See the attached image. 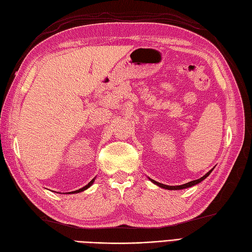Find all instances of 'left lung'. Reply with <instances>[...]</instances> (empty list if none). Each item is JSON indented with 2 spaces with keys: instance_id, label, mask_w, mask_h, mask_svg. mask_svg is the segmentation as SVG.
<instances>
[{
  "instance_id": "1",
  "label": "left lung",
  "mask_w": 252,
  "mask_h": 252,
  "mask_svg": "<svg viewBox=\"0 0 252 252\" xmlns=\"http://www.w3.org/2000/svg\"><path fill=\"white\" fill-rule=\"evenodd\" d=\"M212 172V170H210L209 171V172L207 173V174H205L202 176V178H200V179H198V180H195V181H191V182H189V183H186V184H183V185H179V186H169V185H164V184H161V183H158V182H156V181H154V180H152V182H154L155 184H157L158 186H160V187H162V189H170V190H172V189H187V187H190V186H194V185H196V184H198V183H200V182L202 181V180H205L207 176L210 174Z\"/></svg>"
}]
</instances>
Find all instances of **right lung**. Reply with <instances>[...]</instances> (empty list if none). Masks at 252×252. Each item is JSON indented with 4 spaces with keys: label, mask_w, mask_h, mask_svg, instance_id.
Listing matches in <instances>:
<instances>
[{
    "label": "right lung",
    "mask_w": 252,
    "mask_h": 252,
    "mask_svg": "<svg viewBox=\"0 0 252 252\" xmlns=\"http://www.w3.org/2000/svg\"><path fill=\"white\" fill-rule=\"evenodd\" d=\"M93 182H94V179H93L92 181H91L88 185H85L84 187H82V189H78V190H74V191H69V194H71V192H72V194H74V192H80V191H83V190H85L87 189H89V187H90L91 185L93 184Z\"/></svg>",
    "instance_id": "1"
}]
</instances>
